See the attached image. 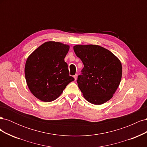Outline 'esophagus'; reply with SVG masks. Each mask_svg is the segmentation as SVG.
Listing matches in <instances>:
<instances>
[{"label": "esophagus", "mask_w": 147, "mask_h": 147, "mask_svg": "<svg viewBox=\"0 0 147 147\" xmlns=\"http://www.w3.org/2000/svg\"><path fill=\"white\" fill-rule=\"evenodd\" d=\"M77 74H75V75H74V78H75V80H76L77 78Z\"/></svg>", "instance_id": "34e87169"}]
</instances>
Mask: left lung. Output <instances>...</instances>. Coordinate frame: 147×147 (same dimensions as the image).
Here are the masks:
<instances>
[{"label": "left lung", "instance_id": "left-lung-1", "mask_svg": "<svg viewBox=\"0 0 147 147\" xmlns=\"http://www.w3.org/2000/svg\"><path fill=\"white\" fill-rule=\"evenodd\" d=\"M74 50L84 65L77 82L84 98L95 105L110 100L121 82L122 66L119 60L99 45H75Z\"/></svg>", "mask_w": 147, "mask_h": 147}]
</instances>
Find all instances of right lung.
Masks as SVG:
<instances>
[{
  "label": "right lung",
  "mask_w": 147,
  "mask_h": 147,
  "mask_svg": "<svg viewBox=\"0 0 147 147\" xmlns=\"http://www.w3.org/2000/svg\"><path fill=\"white\" fill-rule=\"evenodd\" d=\"M69 46L47 42L31 54L25 65V77L30 92L43 102L56 99L66 86L74 80L69 75L64 58Z\"/></svg>",
  "instance_id": "1"
}]
</instances>
